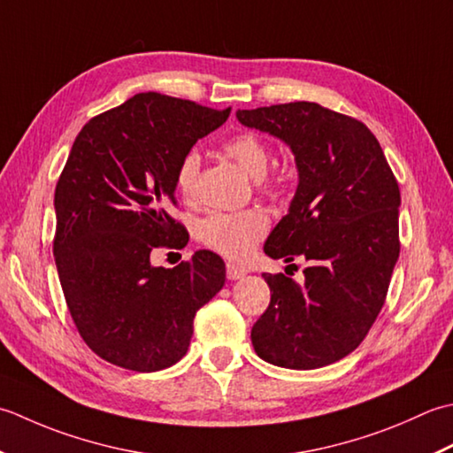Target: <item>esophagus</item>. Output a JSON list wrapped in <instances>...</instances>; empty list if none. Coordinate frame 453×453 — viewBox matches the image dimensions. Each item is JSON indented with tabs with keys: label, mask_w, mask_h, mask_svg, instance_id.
Instances as JSON below:
<instances>
[{
	"label": "esophagus",
	"mask_w": 453,
	"mask_h": 453,
	"mask_svg": "<svg viewBox=\"0 0 453 453\" xmlns=\"http://www.w3.org/2000/svg\"><path fill=\"white\" fill-rule=\"evenodd\" d=\"M248 273L246 267H240L236 264H226V278L228 280H242Z\"/></svg>",
	"instance_id": "34e87169"
}]
</instances>
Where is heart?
Here are the masks:
<instances>
[{
  "instance_id": "b5f03b06",
  "label": "heart",
  "mask_w": 453,
  "mask_h": 453,
  "mask_svg": "<svg viewBox=\"0 0 453 453\" xmlns=\"http://www.w3.org/2000/svg\"><path fill=\"white\" fill-rule=\"evenodd\" d=\"M225 154L233 158L240 168H242L250 178L260 180L270 168L272 154L267 146L256 134L244 133L230 138L225 144ZM201 156L197 150H189L183 154L178 168H175V189L181 197H189L193 186H196L199 173ZM268 186L265 187V183ZM273 181H264V188L273 189ZM267 233V217L260 209H246L236 211V213H225V211H215L207 215L199 223V238L209 248L220 252L233 260L246 257L254 250V246Z\"/></svg>"
}]
</instances>
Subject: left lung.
Listing matches in <instances>:
<instances>
[{
    "label": "left lung",
    "instance_id": "left-lung-1",
    "mask_svg": "<svg viewBox=\"0 0 453 453\" xmlns=\"http://www.w3.org/2000/svg\"><path fill=\"white\" fill-rule=\"evenodd\" d=\"M236 119L289 146L295 197L264 252L304 257V281L262 273L272 301L252 326L256 354L289 369L334 364L362 344L399 260L401 191L369 128L311 101L238 109Z\"/></svg>",
    "mask_w": 453,
    "mask_h": 453
}]
</instances>
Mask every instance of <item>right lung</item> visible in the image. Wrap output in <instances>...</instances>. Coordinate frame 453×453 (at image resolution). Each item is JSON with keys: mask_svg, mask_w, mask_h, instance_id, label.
I'll list each match as a JSON object with an SVG mask.
<instances>
[{"mask_svg": "<svg viewBox=\"0 0 453 453\" xmlns=\"http://www.w3.org/2000/svg\"><path fill=\"white\" fill-rule=\"evenodd\" d=\"M228 115L149 91L91 119L72 144L54 191V262L80 336L109 364L149 373L180 362L196 312L223 289L213 252L175 267L150 254L186 244L168 213L175 168Z\"/></svg>", "mask_w": 453, "mask_h": 453, "instance_id": "add662e5", "label": "right lung"}]
</instances>
